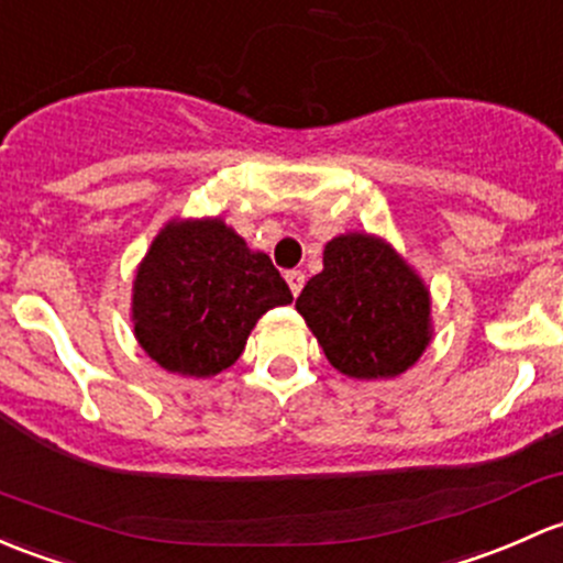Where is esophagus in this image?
<instances>
[{
	"label": "esophagus",
	"instance_id": "esophagus-1",
	"mask_svg": "<svg viewBox=\"0 0 563 563\" xmlns=\"http://www.w3.org/2000/svg\"><path fill=\"white\" fill-rule=\"evenodd\" d=\"M286 280H288V288H291L294 297H299L301 286H305V272H301V269H288L286 272Z\"/></svg>",
	"mask_w": 563,
	"mask_h": 563
}]
</instances>
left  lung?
Segmentation results:
<instances>
[{
	"label": "left lung",
	"mask_w": 563,
	"mask_h": 563,
	"mask_svg": "<svg viewBox=\"0 0 563 563\" xmlns=\"http://www.w3.org/2000/svg\"><path fill=\"white\" fill-rule=\"evenodd\" d=\"M297 310L329 364L358 380L401 375L429 345V291L394 247L369 234L329 242L323 272L301 288Z\"/></svg>",
	"instance_id": "1"
}]
</instances>
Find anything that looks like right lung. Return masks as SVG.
I'll list each match as a JSON object with an SVG mask.
<instances>
[{
  "instance_id": "obj_1",
  "label": "right lung",
  "mask_w": 563,
  "mask_h": 563,
  "mask_svg": "<svg viewBox=\"0 0 563 563\" xmlns=\"http://www.w3.org/2000/svg\"><path fill=\"white\" fill-rule=\"evenodd\" d=\"M291 299L269 256L221 218L169 223L134 277V334L164 369L210 377L240 358L266 310Z\"/></svg>"
}]
</instances>
